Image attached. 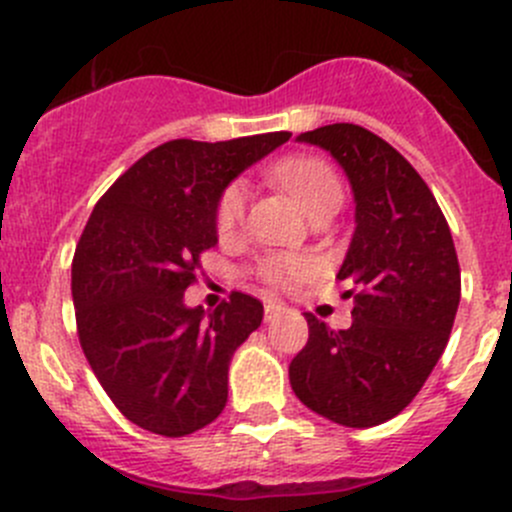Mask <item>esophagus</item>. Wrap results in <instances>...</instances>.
I'll use <instances>...</instances> for the list:
<instances>
[{"instance_id": "obj_1", "label": "esophagus", "mask_w": 512, "mask_h": 512, "mask_svg": "<svg viewBox=\"0 0 512 512\" xmlns=\"http://www.w3.org/2000/svg\"><path fill=\"white\" fill-rule=\"evenodd\" d=\"M280 312H282L280 302H267L265 304V319H267V322H270V319H275Z\"/></svg>"}]
</instances>
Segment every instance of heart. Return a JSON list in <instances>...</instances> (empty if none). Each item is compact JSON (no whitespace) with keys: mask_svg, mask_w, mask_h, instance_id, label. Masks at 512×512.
Segmentation results:
<instances>
[{"mask_svg":"<svg viewBox=\"0 0 512 512\" xmlns=\"http://www.w3.org/2000/svg\"><path fill=\"white\" fill-rule=\"evenodd\" d=\"M275 178L299 203L307 215L317 213L329 203H342V183L324 160L297 156L275 165ZM247 190L242 183L230 185L218 203L215 225L223 237L232 235L245 218ZM309 275V262L297 255H270L260 262V277L275 287H294Z\"/></svg>","mask_w":512,"mask_h":512,"instance_id":"1","label":"heart"}]
</instances>
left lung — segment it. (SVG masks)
<instances>
[{
  "label": "left lung",
  "instance_id": "1",
  "mask_svg": "<svg viewBox=\"0 0 512 512\" xmlns=\"http://www.w3.org/2000/svg\"><path fill=\"white\" fill-rule=\"evenodd\" d=\"M297 141L327 151L352 185L354 235L337 280L359 292L349 329L304 314L309 342L289 364V384L339 426H379L414 401L446 349L461 302L456 247L428 185L379 136L332 123Z\"/></svg>",
  "mask_w": 512,
  "mask_h": 512
}]
</instances>
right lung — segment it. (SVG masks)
<instances>
[{"label":"right lung","instance_id":"right-lung-1","mask_svg":"<svg viewBox=\"0 0 512 512\" xmlns=\"http://www.w3.org/2000/svg\"><path fill=\"white\" fill-rule=\"evenodd\" d=\"M292 133L168 141L96 203L71 265L81 349L108 399L136 426L188 436L223 414L232 354L262 324L260 299L232 292L188 307L200 252L218 245L225 188Z\"/></svg>","mask_w":512,"mask_h":512}]
</instances>
